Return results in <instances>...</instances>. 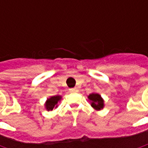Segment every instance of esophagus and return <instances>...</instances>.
Returning <instances> with one entry per match:
<instances>
[{"label":"esophagus","mask_w":148,"mask_h":148,"mask_svg":"<svg viewBox=\"0 0 148 148\" xmlns=\"http://www.w3.org/2000/svg\"><path fill=\"white\" fill-rule=\"evenodd\" d=\"M70 92H71V93H77V92H78V90L77 88H72V89H70Z\"/></svg>","instance_id":"1"}]
</instances>
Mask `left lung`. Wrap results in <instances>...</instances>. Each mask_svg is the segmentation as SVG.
<instances>
[{
	"label": "left lung",
	"instance_id": "obj_1",
	"mask_svg": "<svg viewBox=\"0 0 148 148\" xmlns=\"http://www.w3.org/2000/svg\"><path fill=\"white\" fill-rule=\"evenodd\" d=\"M89 101L90 102V105L93 109L97 111H100L104 109L105 107V101L102 98V97L97 93H90L89 96L87 97Z\"/></svg>",
	"mask_w": 148,
	"mask_h": 148
}]
</instances>
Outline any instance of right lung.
<instances>
[{
	"label": "right lung",
	"mask_w": 148,
	"mask_h": 148,
	"mask_svg": "<svg viewBox=\"0 0 148 148\" xmlns=\"http://www.w3.org/2000/svg\"><path fill=\"white\" fill-rule=\"evenodd\" d=\"M62 100V96L56 95L48 97L44 103V108L47 111H52L53 109L58 108V102H60Z\"/></svg>",
	"instance_id": "1"
}]
</instances>
